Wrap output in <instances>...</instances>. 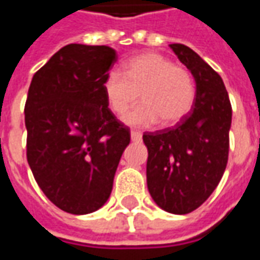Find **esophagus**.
<instances>
[{
    "label": "esophagus",
    "mask_w": 260,
    "mask_h": 260,
    "mask_svg": "<svg viewBox=\"0 0 260 260\" xmlns=\"http://www.w3.org/2000/svg\"><path fill=\"white\" fill-rule=\"evenodd\" d=\"M131 139H132L134 142L141 141L142 132H139V131H131Z\"/></svg>",
    "instance_id": "1"
}]
</instances>
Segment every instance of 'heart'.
Listing matches in <instances>:
<instances>
[{
	"mask_svg": "<svg viewBox=\"0 0 260 260\" xmlns=\"http://www.w3.org/2000/svg\"><path fill=\"white\" fill-rule=\"evenodd\" d=\"M103 90L110 108L118 115L126 113L141 94L143 103L124 117L134 126H149L160 119L164 125L177 124L191 111L195 100L189 71L156 53L129 59L124 72L111 69L104 78Z\"/></svg>",
	"mask_w": 260,
	"mask_h": 260,
	"instance_id": "obj_1",
	"label": "heart"
}]
</instances>
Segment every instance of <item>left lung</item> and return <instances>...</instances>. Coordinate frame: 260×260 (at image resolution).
Wrapping results in <instances>:
<instances>
[{
  "instance_id": "8db88e82",
  "label": "left lung",
  "mask_w": 260,
  "mask_h": 260,
  "mask_svg": "<svg viewBox=\"0 0 260 260\" xmlns=\"http://www.w3.org/2000/svg\"><path fill=\"white\" fill-rule=\"evenodd\" d=\"M196 83L191 111L174 128L146 132L147 189L163 210L186 214L216 189L229 160L231 103L220 75L184 44H170Z\"/></svg>"
}]
</instances>
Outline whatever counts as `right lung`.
<instances>
[{
    "label": "right lung",
    "instance_id": "add662e5",
    "mask_svg": "<svg viewBox=\"0 0 260 260\" xmlns=\"http://www.w3.org/2000/svg\"><path fill=\"white\" fill-rule=\"evenodd\" d=\"M115 61L107 46L68 44L37 71L27 91V163L44 195L71 214L107 202L131 142L103 90Z\"/></svg>",
    "mask_w": 260,
    "mask_h": 260
}]
</instances>
